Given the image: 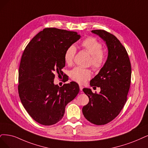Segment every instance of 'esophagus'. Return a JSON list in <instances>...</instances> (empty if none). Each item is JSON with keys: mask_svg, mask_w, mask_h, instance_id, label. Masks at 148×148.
Wrapping results in <instances>:
<instances>
[{"mask_svg": "<svg viewBox=\"0 0 148 148\" xmlns=\"http://www.w3.org/2000/svg\"><path fill=\"white\" fill-rule=\"evenodd\" d=\"M79 88H80V91H82V90H83V88H84V86H83L82 85H79Z\"/></svg>", "mask_w": 148, "mask_h": 148, "instance_id": "34e87169", "label": "esophagus"}]
</instances>
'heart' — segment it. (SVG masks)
Here are the masks:
<instances>
[{
	"mask_svg": "<svg viewBox=\"0 0 148 148\" xmlns=\"http://www.w3.org/2000/svg\"><path fill=\"white\" fill-rule=\"evenodd\" d=\"M81 46L84 50L91 55L90 64L95 69H99L105 62L106 53L102 50L101 42L94 37H88L82 41ZM76 52V49L74 45L69 46L64 54V62L67 64H71L73 62ZM91 76L90 69L76 67L71 71L70 77L74 81L79 84H84Z\"/></svg>",
	"mask_w": 148,
	"mask_h": 148,
	"instance_id": "obj_1",
	"label": "heart"
}]
</instances>
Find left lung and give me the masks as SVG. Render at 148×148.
<instances>
[{
  "mask_svg": "<svg viewBox=\"0 0 148 148\" xmlns=\"http://www.w3.org/2000/svg\"><path fill=\"white\" fill-rule=\"evenodd\" d=\"M91 32L106 42L108 57L99 73L90 81L91 86L100 87L99 93L83 89L89 102L84 106L82 112L90 123L104 125L115 118L125 105L132 69L127 52L115 36L103 30Z\"/></svg>",
  "mask_w": 148,
  "mask_h": 148,
  "instance_id": "obj_1",
  "label": "left lung"
}]
</instances>
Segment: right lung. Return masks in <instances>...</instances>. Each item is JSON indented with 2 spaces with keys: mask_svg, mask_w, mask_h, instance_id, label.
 Here are the masks:
<instances>
[{
  "mask_svg": "<svg viewBox=\"0 0 148 148\" xmlns=\"http://www.w3.org/2000/svg\"><path fill=\"white\" fill-rule=\"evenodd\" d=\"M77 32L46 28L32 38L22 56L19 69L18 92L26 111L45 125L58 123L65 107L79 92L75 82L62 87L53 84L55 73H63L64 54L79 40Z\"/></svg>",
  "mask_w": 148,
  "mask_h": 148,
  "instance_id": "add662e5",
  "label": "right lung"
}]
</instances>
